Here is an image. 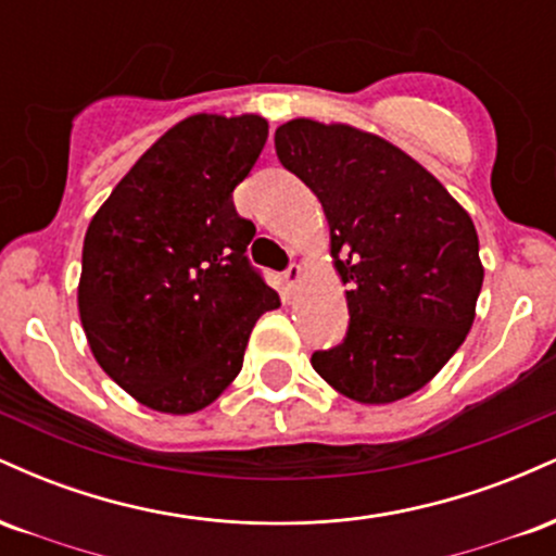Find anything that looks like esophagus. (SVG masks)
Listing matches in <instances>:
<instances>
[{
	"mask_svg": "<svg viewBox=\"0 0 556 556\" xmlns=\"http://www.w3.org/2000/svg\"><path fill=\"white\" fill-rule=\"evenodd\" d=\"M300 279H303V266L300 264H290V269L285 271V282L287 287H295Z\"/></svg>",
	"mask_w": 556,
	"mask_h": 556,
	"instance_id": "obj_1",
	"label": "esophagus"
}]
</instances>
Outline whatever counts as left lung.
<instances>
[{
	"label": "left lung",
	"mask_w": 556,
	"mask_h": 556,
	"mask_svg": "<svg viewBox=\"0 0 556 556\" xmlns=\"http://www.w3.org/2000/svg\"><path fill=\"white\" fill-rule=\"evenodd\" d=\"M274 149L321 201L350 285L348 337L311 366L363 405L418 392L473 327L483 285L473 219L416 159L353 125L290 119Z\"/></svg>",
	"instance_id": "1"
}]
</instances>
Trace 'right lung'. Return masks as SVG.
Masks as SVG:
<instances>
[{
  "mask_svg": "<svg viewBox=\"0 0 556 556\" xmlns=\"http://www.w3.org/2000/svg\"><path fill=\"white\" fill-rule=\"evenodd\" d=\"M269 136L258 114L169 127L101 203L83 240L78 311L96 363L151 410L188 416L232 384L279 295L248 264L235 212Z\"/></svg>",
  "mask_w": 556,
  "mask_h": 556,
  "instance_id": "obj_1",
  "label": "right lung"
}]
</instances>
